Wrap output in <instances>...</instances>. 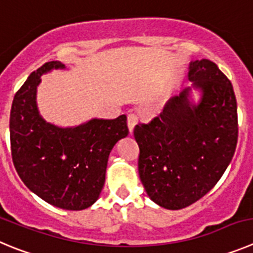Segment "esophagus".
<instances>
[{"mask_svg": "<svg viewBox=\"0 0 253 253\" xmlns=\"http://www.w3.org/2000/svg\"><path fill=\"white\" fill-rule=\"evenodd\" d=\"M136 123H138V115L136 114H129L128 115V128H129V131L130 133H133L134 130V126L136 125Z\"/></svg>", "mask_w": 253, "mask_h": 253, "instance_id": "34e87169", "label": "esophagus"}]
</instances>
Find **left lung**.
<instances>
[{
    "label": "left lung",
    "instance_id": "1",
    "mask_svg": "<svg viewBox=\"0 0 253 253\" xmlns=\"http://www.w3.org/2000/svg\"><path fill=\"white\" fill-rule=\"evenodd\" d=\"M193 83L169 99L161 115L134 128L138 170L153 202L182 210L217 184L235 154L237 101L231 81L207 59L189 64ZM192 88L201 91L194 104Z\"/></svg>",
    "mask_w": 253,
    "mask_h": 253
}]
</instances>
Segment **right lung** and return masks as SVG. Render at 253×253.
<instances>
[{"label": "right lung", "mask_w": 253, "mask_h": 253, "mask_svg": "<svg viewBox=\"0 0 253 253\" xmlns=\"http://www.w3.org/2000/svg\"><path fill=\"white\" fill-rule=\"evenodd\" d=\"M54 69H65V65L46 62L15 94L10 114L11 154L30 191L55 207L81 211L100 196L109 154L129 129L125 115L110 120L95 118L71 128L46 122L37 109L36 91L41 75Z\"/></svg>", "instance_id": "right-lung-1"}]
</instances>
